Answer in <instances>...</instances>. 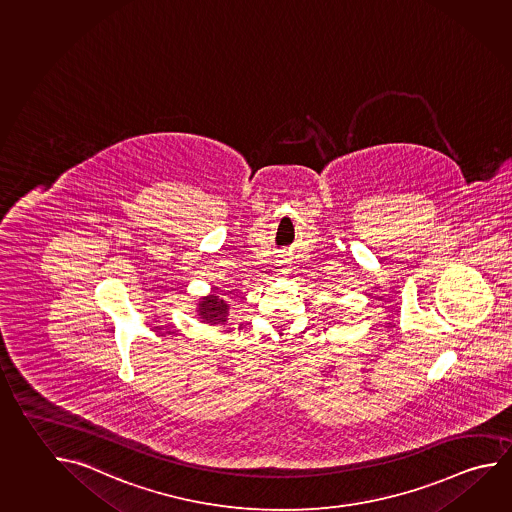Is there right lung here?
<instances>
[{
	"label": "right lung",
	"instance_id": "right-lung-1",
	"mask_svg": "<svg viewBox=\"0 0 512 512\" xmlns=\"http://www.w3.org/2000/svg\"><path fill=\"white\" fill-rule=\"evenodd\" d=\"M197 312H199L200 319L204 324H224V322H227L229 308H227L224 299H220L218 295L213 294L202 297Z\"/></svg>",
	"mask_w": 512,
	"mask_h": 512
}]
</instances>
